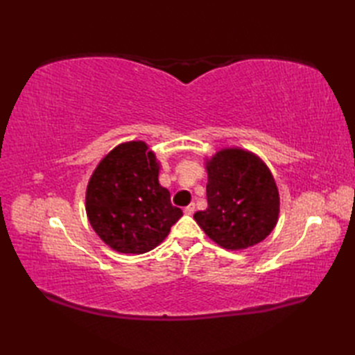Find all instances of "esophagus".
<instances>
[{"instance_id": "obj_1", "label": "esophagus", "mask_w": 355, "mask_h": 355, "mask_svg": "<svg viewBox=\"0 0 355 355\" xmlns=\"http://www.w3.org/2000/svg\"><path fill=\"white\" fill-rule=\"evenodd\" d=\"M193 212H195V202H192V205L184 207V214H186V215H192Z\"/></svg>"}]
</instances>
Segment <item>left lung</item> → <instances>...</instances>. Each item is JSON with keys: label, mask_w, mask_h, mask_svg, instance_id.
Masks as SVG:
<instances>
[{"label": "left lung", "mask_w": 355, "mask_h": 355, "mask_svg": "<svg viewBox=\"0 0 355 355\" xmlns=\"http://www.w3.org/2000/svg\"><path fill=\"white\" fill-rule=\"evenodd\" d=\"M207 209L193 215L206 235L227 250L266 239L279 216V192L267 164L250 150L225 148L206 160Z\"/></svg>", "instance_id": "left-lung-1"}]
</instances>
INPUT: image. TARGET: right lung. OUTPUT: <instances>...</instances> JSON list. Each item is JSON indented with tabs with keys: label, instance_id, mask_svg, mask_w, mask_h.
<instances>
[{
	"label": "right lung",
	"instance_id": "obj_1",
	"mask_svg": "<svg viewBox=\"0 0 355 355\" xmlns=\"http://www.w3.org/2000/svg\"><path fill=\"white\" fill-rule=\"evenodd\" d=\"M158 171L155 154L141 140L122 143L97 164L87 186L85 209L92 227L112 250H153L183 216L158 183Z\"/></svg>",
	"mask_w": 355,
	"mask_h": 355
}]
</instances>
